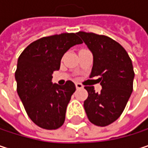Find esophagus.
Segmentation results:
<instances>
[{
  "instance_id": "obj_1",
  "label": "esophagus",
  "mask_w": 148,
  "mask_h": 148,
  "mask_svg": "<svg viewBox=\"0 0 148 148\" xmlns=\"http://www.w3.org/2000/svg\"><path fill=\"white\" fill-rule=\"evenodd\" d=\"M75 86H76L77 89H81V88H83V85L80 84V83H79V82H76V83H75Z\"/></svg>"
}]
</instances>
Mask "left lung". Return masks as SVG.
Wrapping results in <instances>:
<instances>
[{
  "label": "left lung",
  "instance_id": "obj_1",
  "mask_svg": "<svg viewBox=\"0 0 148 148\" xmlns=\"http://www.w3.org/2000/svg\"><path fill=\"white\" fill-rule=\"evenodd\" d=\"M93 56L90 78L102 86L99 93L93 86H85L88 92L84 108L89 121L104 127L115 122L123 113L133 92V64L124 48L112 38L92 32L77 33Z\"/></svg>",
  "mask_w": 148,
  "mask_h": 148
}]
</instances>
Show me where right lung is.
Listing matches in <instances>:
<instances>
[{
	"label": "right lung",
	"instance_id": "1",
	"mask_svg": "<svg viewBox=\"0 0 148 148\" xmlns=\"http://www.w3.org/2000/svg\"><path fill=\"white\" fill-rule=\"evenodd\" d=\"M77 33H62L38 39L18 59L15 79L17 92L31 120L45 130H56L65 121L67 106L76 88L68 80L62 86L51 82L59 70L63 55L82 44Z\"/></svg>",
	"mask_w": 148,
	"mask_h": 148
}]
</instances>
